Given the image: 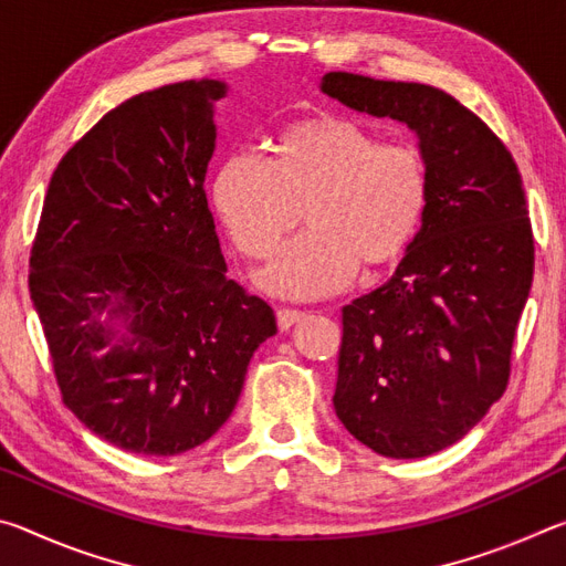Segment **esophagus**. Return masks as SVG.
Returning <instances> with one entry per match:
<instances>
[{"label": "esophagus", "mask_w": 566, "mask_h": 566, "mask_svg": "<svg viewBox=\"0 0 566 566\" xmlns=\"http://www.w3.org/2000/svg\"><path fill=\"white\" fill-rule=\"evenodd\" d=\"M304 317L306 314L300 310H276V324H280V329H290L296 322H302Z\"/></svg>", "instance_id": "34e87169"}]
</instances>
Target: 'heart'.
Returning <instances> with one entry per match:
<instances>
[{"label": "heart", "mask_w": 566, "mask_h": 566, "mask_svg": "<svg viewBox=\"0 0 566 566\" xmlns=\"http://www.w3.org/2000/svg\"><path fill=\"white\" fill-rule=\"evenodd\" d=\"M429 195V167L417 147L381 142L342 117L290 124L272 159L234 151L212 185L219 222L247 260L272 256L304 214L306 232L262 274L266 290L290 300L342 292L359 262L401 260L424 224Z\"/></svg>", "instance_id": "1"}]
</instances>
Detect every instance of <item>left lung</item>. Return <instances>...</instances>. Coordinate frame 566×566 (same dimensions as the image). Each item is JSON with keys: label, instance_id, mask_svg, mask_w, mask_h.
I'll list each match as a JSON object with an SVG mask.
<instances>
[{"label": "left lung", "instance_id": "left-lung-1", "mask_svg": "<svg viewBox=\"0 0 566 566\" xmlns=\"http://www.w3.org/2000/svg\"><path fill=\"white\" fill-rule=\"evenodd\" d=\"M322 92L417 134L429 209L395 276L342 310L334 409L381 457L462 439L504 395L530 296L534 237L522 177L486 124L429 84L329 72Z\"/></svg>", "mask_w": 566, "mask_h": 566}]
</instances>
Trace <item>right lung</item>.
I'll return each mask as SVG.
<instances>
[{
  "instance_id": "obj_1",
  "label": "right lung",
  "mask_w": 566,
  "mask_h": 566,
  "mask_svg": "<svg viewBox=\"0 0 566 566\" xmlns=\"http://www.w3.org/2000/svg\"><path fill=\"white\" fill-rule=\"evenodd\" d=\"M224 94L189 80L104 114L56 165L36 227L30 292L64 405L134 454L205 444L276 334L272 306L227 276L207 207Z\"/></svg>"
}]
</instances>
